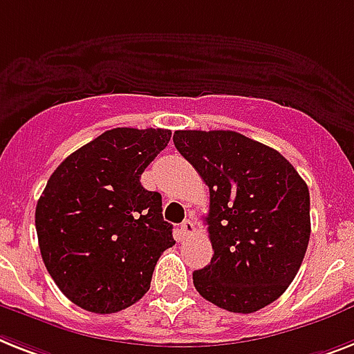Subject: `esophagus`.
<instances>
[{
    "instance_id": "1",
    "label": "esophagus",
    "mask_w": 354,
    "mask_h": 354,
    "mask_svg": "<svg viewBox=\"0 0 354 354\" xmlns=\"http://www.w3.org/2000/svg\"><path fill=\"white\" fill-rule=\"evenodd\" d=\"M180 232H183V236L194 235V232H195L194 218H186V221H184V223L180 224Z\"/></svg>"
}]
</instances>
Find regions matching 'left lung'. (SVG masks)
Segmentation results:
<instances>
[{
  "mask_svg": "<svg viewBox=\"0 0 354 354\" xmlns=\"http://www.w3.org/2000/svg\"><path fill=\"white\" fill-rule=\"evenodd\" d=\"M174 145L209 188L213 257L194 271L195 289L232 313L275 302L308 250V184L279 151L236 131L179 130Z\"/></svg>",
  "mask_w": 354,
  "mask_h": 354,
  "instance_id": "left-lung-1",
  "label": "left lung"
}]
</instances>
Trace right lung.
<instances>
[{
	"label": "right lung",
	"instance_id": "add662e5",
	"mask_svg": "<svg viewBox=\"0 0 354 354\" xmlns=\"http://www.w3.org/2000/svg\"><path fill=\"white\" fill-rule=\"evenodd\" d=\"M170 137L162 128H113L70 153L46 183L36 206L41 257L79 308L101 315L130 308L175 244L160 194L141 184Z\"/></svg>",
	"mask_w": 354,
	"mask_h": 354
}]
</instances>
